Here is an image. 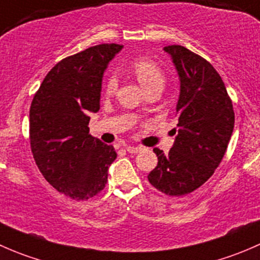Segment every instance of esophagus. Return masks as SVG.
<instances>
[{
	"label": "esophagus",
	"mask_w": 260,
	"mask_h": 260,
	"mask_svg": "<svg viewBox=\"0 0 260 260\" xmlns=\"http://www.w3.org/2000/svg\"><path fill=\"white\" fill-rule=\"evenodd\" d=\"M142 149V147H135V146H127L125 147V151L129 152V153H137Z\"/></svg>",
	"instance_id": "1"
}]
</instances>
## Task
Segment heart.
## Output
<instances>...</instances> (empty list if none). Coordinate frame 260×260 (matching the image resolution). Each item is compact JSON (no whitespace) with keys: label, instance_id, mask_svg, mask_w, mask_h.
Wrapping results in <instances>:
<instances>
[{"label":"heart","instance_id":"obj_1","mask_svg":"<svg viewBox=\"0 0 260 260\" xmlns=\"http://www.w3.org/2000/svg\"><path fill=\"white\" fill-rule=\"evenodd\" d=\"M131 70L138 83L141 84V86L145 89V91L152 88H158L162 90L165 83H166L164 70L159 68L158 64H156L153 60L148 59V57H138V59L133 60L131 64ZM117 85V79L114 77H108V79L104 83V93L111 95L115 91Z\"/></svg>","mask_w":260,"mask_h":260}]
</instances>
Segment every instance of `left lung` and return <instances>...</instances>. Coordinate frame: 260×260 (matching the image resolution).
<instances>
[{"label": "left lung", "instance_id": "1", "mask_svg": "<svg viewBox=\"0 0 260 260\" xmlns=\"http://www.w3.org/2000/svg\"><path fill=\"white\" fill-rule=\"evenodd\" d=\"M180 78L176 140L169 153L153 148L158 164L149 172L153 187L182 196L205 183L220 165L234 129V109L214 67L181 45L165 46Z\"/></svg>", "mask_w": 260, "mask_h": 260}]
</instances>
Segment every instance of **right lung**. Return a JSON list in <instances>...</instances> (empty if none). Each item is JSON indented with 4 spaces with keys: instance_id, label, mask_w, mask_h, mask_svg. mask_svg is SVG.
Wrapping results in <instances>:
<instances>
[{
    "instance_id": "1",
    "label": "right lung",
    "mask_w": 260,
    "mask_h": 260,
    "mask_svg": "<svg viewBox=\"0 0 260 260\" xmlns=\"http://www.w3.org/2000/svg\"><path fill=\"white\" fill-rule=\"evenodd\" d=\"M123 45L102 44L68 56L48 73L30 107L34 159L50 185L73 200L106 187L117 153L89 135L90 113L101 108L102 78Z\"/></svg>"
}]
</instances>
